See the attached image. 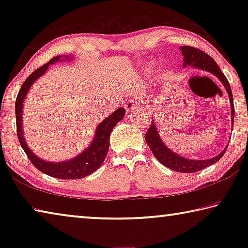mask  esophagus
Segmentation results:
<instances>
[{"instance_id":"esophagus-1","label":"esophagus","mask_w":248,"mask_h":248,"mask_svg":"<svg viewBox=\"0 0 248 248\" xmlns=\"http://www.w3.org/2000/svg\"><path fill=\"white\" fill-rule=\"evenodd\" d=\"M140 102L137 99H130L127 100L124 104V109L127 111H131V110H137V109H140Z\"/></svg>"}]
</instances>
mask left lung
<instances>
[{
	"mask_svg": "<svg viewBox=\"0 0 248 248\" xmlns=\"http://www.w3.org/2000/svg\"><path fill=\"white\" fill-rule=\"evenodd\" d=\"M180 50H182V53L184 56V66L192 65L195 66V68L208 71V72L216 75V77L222 82V84H223L230 97L231 120H232V124H234V103L232 90H231L228 78H226L225 75L222 73V71L216 63V61L213 60L209 54L203 52L202 50L190 47V46H183V47H180ZM144 138L154 156L164 166L169 167V169L175 171H179V173H195V171H199L205 169V167L215 164V163H217L222 156H223L226 149H228L229 146L226 145L225 149L222 151L219 155L209 159H189L180 156V155L174 153L173 151L170 150L164 143H163L153 120L149 130L146 131Z\"/></svg>",
	"mask_w": 248,
	"mask_h": 248,
	"instance_id": "left-lung-1",
	"label": "left lung"
}]
</instances>
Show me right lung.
I'll use <instances>...</instances> for the list:
<instances>
[{
    "instance_id": "add662e5",
    "label": "right lung",
    "mask_w": 248,
    "mask_h": 248,
    "mask_svg": "<svg viewBox=\"0 0 248 248\" xmlns=\"http://www.w3.org/2000/svg\"><path fill=\"white\" fill-rule=\"evenodd\" d=\"M61 57H54L50 60L48 63L40 66L39 69L29 75L26 81L20 87L17 97L15 102V112H16V129H17V137L19 143L22 145L25 153L31 159L32 165L39 170L43 173L47 174L51 177L60 178V179H79L84 178L90 174L94 173L96 170L99 169V166L103 164L105 157L109 149V137H110L111 130L114 129L115 125L124 117V108H118L116 111L112 112L110 116H108L106 119H104L102 123L97 125L96 129V134L94 140L89 145L84 152H82L78 156L74 157L70 161L60 162V163H50L46 162L44 159L39 158L33 154L31 149L26 144V141L23 136L22 129V110H23V103L26 97L27 92L31 89V84L39 78L46 71H47L49 64H52L58 60H60Z\"/></svg>"
}]
</instances>
